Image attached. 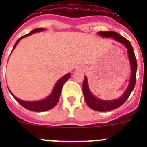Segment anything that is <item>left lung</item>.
<instances>
[{
    "instance_id": "8db88e82",
    "label": "left lung",
    "mask_w": 147,
    "mask_h": 147,
    "mask_svg": "<svg viewBox=\"0 0 147 147\" xmlns=\"http://www.w3.org/2000/svg\"><path fill=\"white\" fill-rule=\"evenodd\" d=\"M98 34L102 37H113L114 40L125 45L126 48L127 49V53H128L129 59L131 65V77L129 86L126 90V91L124 92V95L121 98H118L116 100L103 101V100H100L98 98H96L90 91L89 88H88L87 78L86 76H85L82 84V90L87 105H88V107L94 110L100 111V112H106V111H110V110H114V109H116L120 107V106H121L130 96L132 90L134 89L135 85H136L137 61H136L133 48H132L130 42L128 40H127L125 37H122L121 35H120L117 32H112V31H110V32H99Z\"/></svg>"
}]
</instances>
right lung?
I'll return each mask as SVG.
<instances>
[{"label": "right lung", "mask_w": 147, "mask_h": 147, "mask_svg": "<svg viewBox=\"0 0 147 147\" xmlns=\"http://www.w3.org/2000/svg\"><path fill=\"white\" fill-rule=\"evenodd\" d=\"M42 28H35V29L32 30V32L28 33V34H26L23 37H20L19 40H18L16 42H15L14 47H13V49H15L16 45L18 44V42L20 41V39L23 38L24 37H27V36H29L32 34L35 33V32H41L42 31ZM71 77V74H67L65 75L64 76H62L60 80L57 82V84L55 85V87H54V90H53L52 93H51V95L48 97L47 98L45 99L42 100V101H38V102H24V101H21L19 98H16V97L11 93V94L12 95V96L15 98L17 102L20 104V105H22L23 107H25L26 109L28 110H31V111H35V112H42V111H46V110H51L52 109L53 107H55V105L57 104V102H59V96L61 95V92H62V86L64 85L65 82L67 81L69 78ZM10 91V90H9Z\"/></svg>", "instance_id": "obj_1"}]
</instances>
